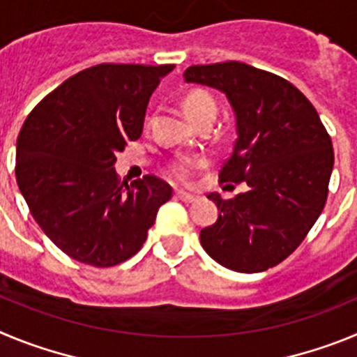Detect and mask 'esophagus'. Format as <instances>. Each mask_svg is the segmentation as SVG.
<instances>
[{
    "label": "esophagus",
    "mask_w": 357,
    "mask_h": 357,
    "mask_svg": "<svg viewBox=\"0 0 357 357\" xmlns=\"http://www.w3.org/2000/svg\"><path fill=\"white\" fill-rule=\"evenodd\" d=\"M176 198H181L182 202H185V204H191V202L197 200V197L191 193H185V191H176Z\"/></svg>",
    "instance_id": "34e87169"
}]
</instances>
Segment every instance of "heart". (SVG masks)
I'll list each match as a JSON object with an SVG mask.
<instances>
[{"instance_id": "heart-1", "label": "heart", "mask_w": 357, "mask_h": 357, "mask_svg": "<svg viewBox=\"0 0 357 357\" xmlns=\"http://www.w3.org/2000/svg\"><path fill=\"white\" fill-rule=\"evenodd\" d=\"M184 109L189 118L200 114L202 110L216 109V103L206 91H191L184 100ZM198 168V160L193 157H181L169 166V176L178 182H188Z\"/></svg>"}]
</instances>
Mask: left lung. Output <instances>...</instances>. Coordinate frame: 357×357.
<instances>
[{
    "label": "left lung",
    "instance_id": "8db88e82",
    "mask_svg": "<svg viewBox=\"0 0 357 357\" xmlns=\"http://www.w3.org/2000/svg\"><path fill=\"white\" fill-rule=\"evenodd\" d=\"M184 80L227 96L238 137L220 182L248 185L230 200L207 195L218 220L200 230L202 247L229 270L264 272L301 245L326 206L334 166L329 134L307 98L272 73L230 61L191 66Z\"/></svg>",
    "mask_w": 357,
    "mask_h": 357
}]
</instances>
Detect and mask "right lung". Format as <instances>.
<instances>
[{
    "mask_svg": "<svg viewBox=\"0 0 357 357\" xmlns=\"http://www.w3.org/2000/svg\"><path fill=\"white\" fill-rule=\"evenodd\" d=\"M175 66L98 64L68 78L19 132L15 178L44 234L75 261L107 268L141 250L172 188L119 182L116 155L143 132L146 107Z\"/></svg>",
    "mask_w": 357,
    "mask_h": 357,
    "instance_id": "obj_1",
    "label": "right lung"
}]
</instances>
